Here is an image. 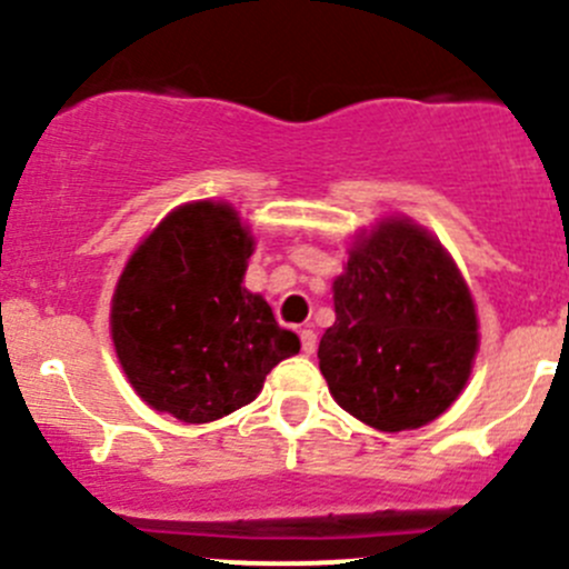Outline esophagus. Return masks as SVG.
<instances>
[{"label": "esophagus", "instance_id": "1", "mask_svg": "<svg viewBox=\"0 0 569 569\" xmlns=\"http://www.w3.org/2000/svg\"><path fill=\"white\" fill-rule=\"evenodd\" d=\"M300 341H302V352H306V356H311V352L317 350V333H313L311 328L300 330Z\"/></svg>", "mask_w": 569, "mask_h": 569}]
</instances>
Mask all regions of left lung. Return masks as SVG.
I'll use <instances>...</instances> for the list:
<instances>
[{
	"mask_svg": "<svg viewBox=\"0 0 569 569\" xmlns=\"http://www.w3.org/2000/svg\"><path fill=\"white\" fill-rule=\"evenodd\" d=\"M336 322L319 341L333 400L378 431L437 419L478 350L476 302L453 258L411 219L358 236L333 280Z\"/></svg>",
	"mask_w": 569,
	"mask_h": 569,
	"instance_id": "8db88e82",
	"label": "left lung"
}]
</instances>
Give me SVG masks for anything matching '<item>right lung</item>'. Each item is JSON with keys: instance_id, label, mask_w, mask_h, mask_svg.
<instances>
[{"instance_id": "1", "label": "right lung", "mask_w": 569, "mask_h": 569, "mask_svg": "<svg viewBox=\"0 0 569 569\" xmlns=\"http://www.w3.org/2000/svg\"><path fill=\"white\" fill-rule=\"evenodd\" d=\"M252 236L224 202L169 213L127 261L110 336L138 397L180 422H213L247 406L300 339L241 286Z\"/></svg>"}]
</instances>
